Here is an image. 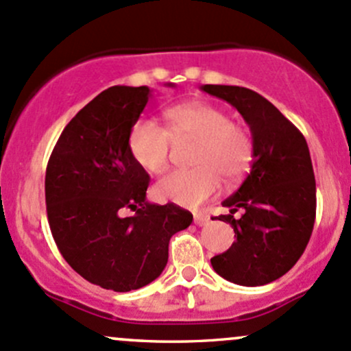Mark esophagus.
<instances>
[{"mask_svg":"<svg viewBox=\"0 0 351 351\" xmlns=\"http://www.w3.org/2000/svg\"><path fill=\"white\" fill-rule=\"evenodd\" d=\"M194 223H196L197 226H204L209 223V216L204 215V213H197V215H194Z\"/></svg>","mask_w":351,"mask_h":351,"instance_id":"obj_1","label":"esophagus"}]
</instances>
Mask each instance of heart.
<instances>
[{
    "label": "heart",
    "mask_w": 351,
    "mask_h": 351,
    "mask_svg": "<svg viewBox=\"0 0 351 351\" xmlns=\"http://www.w3.org/2000/svg\"><path fill=\"white\" fill-rule=\"evenodd\" d=\"M167 128L150 118H140L128 133V149L136 164L149 174L167 169L172 138L199 140L191 171H176L155 186L162 201L180 206H199L218 193L219 174L226 180L240 177L252 160V138L241 126L231 123L221 108L201 101L177 104L165 111Z\"/></svg>",
    "instance_id": "b5f03b06"
}]
</instances>
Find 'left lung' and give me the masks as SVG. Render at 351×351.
<instances>
[{
    "label": "left lung",
    "mask_w": 351,
    "mask_h": 351,
    "mask_svg": "<svg viewBox=\"0 0 351 351\" xmlns=\"http://www.w3.org/2000/svg\"><path fill=\"white\" fill-rule=\"evenodd\" d=\"M208 95L238 110L252 132L254 164L218 216L234 231L233 245L213 256L223 279L256 287L274 282L304 254L316 218V180L306 138L270 101L240 86L204 84ZM240 208L244 215L234 220Z\"/></svg>",
    "instance_id": "8db88e82"
}]
</instances>
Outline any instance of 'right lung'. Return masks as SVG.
Instances as JSON below:
<instances>
[{
	"instance_id": "1",
	"label": "right lung",
	"mask_w": 351,
	"mask_h": 351,
	"mask_svg": "<svg viewBox=\"0 0 351 351\" xmlns=\"http://www.w3.org/2000/svg\"><path fill=\"white\" fill-rule=\"evenodd\" d=\"M150 95L147 86L97 95L67 123L47 165V216L60 254L86 280L117 292L157 279L171 237L193 223L172 202L147 201L150 176L130 154L128 133ZM126 208L134 215L125 219Z\"/></svg>"
}]
</instances>
